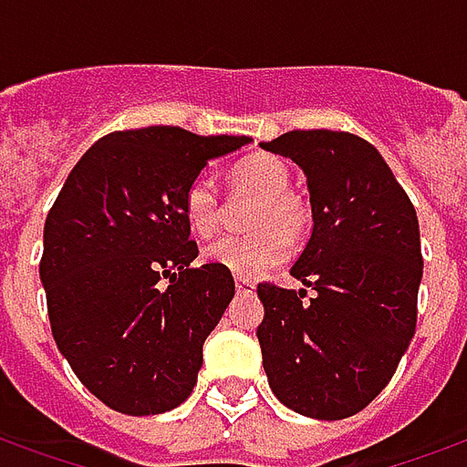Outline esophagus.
<instances>
[{
  "label": "esophagus",
  "instance_id": "esophagus-1",
  "mask_svg": "<svg viewBox=\"0 0 467 467\" xmlns=\"http://www.w3.org/2000/svg\"><path fill=\"white\" fill-rule=\"evenodd\" d=\"M234 287H237V293H240V295H253L254 293V283H253V280H244V277H237V280H234Z\"/></svg>",
  "mask_w": 467,
  "mask_h": 467
}]
</instances>
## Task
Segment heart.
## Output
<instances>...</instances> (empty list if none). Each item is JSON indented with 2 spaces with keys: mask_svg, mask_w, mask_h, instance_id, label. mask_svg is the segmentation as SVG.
<instances>
[{
  "mask_svg": "<svg viewBox=\"0 0 467 467\" xmlns=\"http://www.w3.org/2000/svg\"><path fill=\"white\" fill-rule=\"evenodd\" d=\"M230 184L237 194L257 197L247 217L253 233L217 237L204 247L202 257L237 277H257L290 254V237L305 233L310 213L290 192V170L275 154L257 152L240 160L230 172ZM182 207L192 233L207 237L220 227L223 204L210 174L187 184Z\"/></svg>",
  "mask_w": 467,
  "mask_h": 467,
  "instance_id": "1",
  "label": "heart"
}]
</instances>
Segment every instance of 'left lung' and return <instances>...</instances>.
Segmentation results:
<instances>
[{"label": "left lung", "mask_w": 467, "mask_h": 467, "mask_svg": "<svg viewBox=\"0 0 467 467\" xmlns=\"http://www.w3.org/2000/svg\"><path fill=\"white\" fill-rule=\"evenodd\" d=\"M263 150L307 177L313 233L290 275L315 290L257 285L263 368L290 410L343 420L380 395L415 335L418 214L382 154L355 134L295 130Z\"/></svg>", "instance_id": "left-lung-1"}]
</instances>
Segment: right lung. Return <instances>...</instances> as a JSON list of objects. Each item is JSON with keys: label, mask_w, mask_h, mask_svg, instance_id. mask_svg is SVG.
<instances>
[{"label": "right lung", "mask_w": 467, "mask_h": 467, "mask_svg": "<svg viewBox=\"0 0 467 467\" xmlns=\"http://www.w3.org/2000/svg\"><path fill=\"white\" fill-rule=\"evenodd\" d=\"M250 142L160 124L112 132L57 194L39 263L52 335L79 382L112 410L167 412L197 385L202 345L234 280L220 265L190 267L197 243L184 190L210 160Z\"/></svg>", "instance_id": "add662e5"}]
</instances>
